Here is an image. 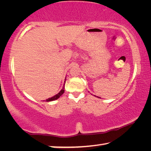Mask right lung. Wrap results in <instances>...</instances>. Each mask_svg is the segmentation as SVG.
Returning <instances> with one entry per match:
<instances>
[{"mask_svg":"<svg viewBox=\"0 0 151 151\" xmlns=\"http://www.w3.org/2000/svg\"><path fill=\"white\" fill-rule=\"evenodd\" d=\"M64 92H65V89H64V87H63V88L62 89V90H61L57 94H56V95L54 96L51 97V98H49V99H47V102H49V101H52L57 100V99H58L61 95H62V94L64 93Z\"/></svg>","mask_w":151,"mask_h":151,"instance_id":"obj_1","label":"right lung"}]
</instances>
